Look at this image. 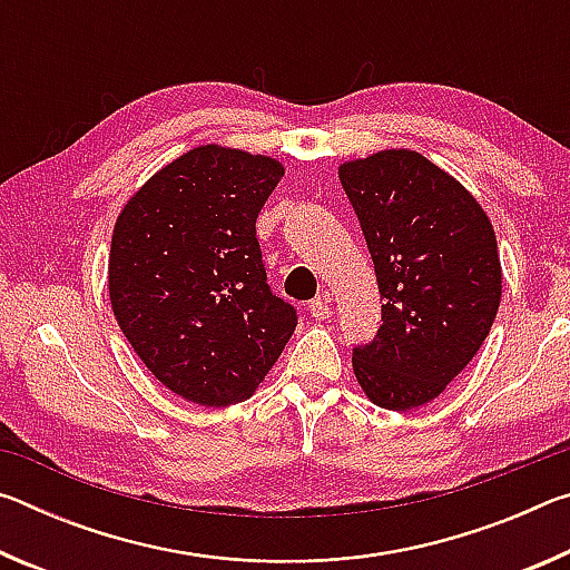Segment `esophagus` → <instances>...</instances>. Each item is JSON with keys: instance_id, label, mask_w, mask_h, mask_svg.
<instances>
[{"instance_id": "esophagus-1", "label": "esophagus", "mask_w": 570, "mask_h": 570, "mask_svg": "<svg viewBox=\"0 0 570 570\" xmlns=\"http://www.w3.org/2000/svg\"><path fill=\"white\" fill-rule=\"evenodd\" d=\"M308 312H312L314 316H320V320H324V316H326V296L314 298V302L308 304Z\"/></svg>"}]
</instances>
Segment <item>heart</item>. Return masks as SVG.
Instances as JSON below:
<instances>
[{"label": "heart", "instance_id": "b5f03b06", "mask_svg": "<svg viewBox=\"0 0 570 570\" xmlns=\"http://www.w3.org/2000/svg\"><path fill=\"white\" fill-rule=\"evenodd\" d=\"M320 264H322V266H324V258H320Z\"/></svg>", "mask_w": 570, "mask_h": 570}]
</instances>
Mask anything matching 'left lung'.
<instances>
[{
    "label": "left lung",
    "mask_w": 570,
    "mask_h": 570,
    "mask_svg": "<svg viewBox=\"0 0 570 570\" xmlns=\"http://www.w3.org/2000/svg\"><path fill=\"white\" fill-rule=\"evenodd\" d=\"M340 178L382 294V326L354 346V374L380 407H417L465 370L495 322L493 226L458 180L417 153L356 160Z\"/></svg>",
    "instance_id": "left-lung-1"
}]
</instances>
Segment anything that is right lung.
<instances>
[{
    "label": "right lung",
    "instance_id": "right-lung-1",
    "mask_svg": "<svg viewBox=\"0 0 570 570\" xmlns=\"http://www.w3.org/2000/svg\"><path fill=\"white\" fill-rule=\"evenodd\" d=\"M276 183L266 158L204 146L156 173L115 226L112 312L186 400L250 397L294 332L296 308L272 294L256 238Z\"/></svg>",
    "mask_w": 570,
    "mask_h": 570
}]
</instances>
